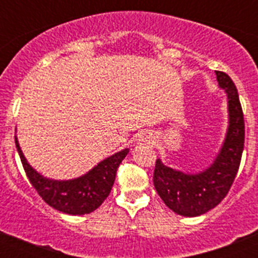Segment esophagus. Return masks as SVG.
I'll list each match as a JSON object with an SVG mask.
<instances>
[{
    "label": "esophagus",
    "mask_w": 258,
    "mask_h": 258,
    "mask_svg": "<svg viewBox=\"0 0 258 258\" xmlns=\"http://www.w3.org/2000/svg\"><path fill=\"white\" fill-rule=\"evenodd\" d=\"M155 141V137L152 136V133H143L140 137V142L145 143V145H152Z\"/></svg>",
    "instance_id": "1"
}]
</instances>
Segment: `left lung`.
I'll return each instance as SVG.
<instances>
[{
    "mask_svg": "<svg viewBox=\"0 0 258 258\" xmlns=\"http://www.w3.org/2000/svg\"><path fill=\"white\" fill-rule=\"evenodd\" d=\"M220 88L225 89L229 103V127L216 160L208 169L187 174L155 164L154 184L159 197L174 213L197 217L218 206L235 179L244 149V117L235 84L229 75L216 71Z\"/></svg>",
    "mask_w": 258,
    "mask_h": 258,
    "instance_id": "left-lung-1",
    "label": "left lung"
}]
</instances>
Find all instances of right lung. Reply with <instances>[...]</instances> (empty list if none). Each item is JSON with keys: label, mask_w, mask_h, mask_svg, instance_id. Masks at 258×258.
I'll list each match as a JSON object with an SVG mask.
<instances>
[{"label": "right lung", "mask_w": 258, "mask_h": 258, "mask_svg": "<svg viewBox=\"0 0 258 258\" xmlns=\"http://www.w3.org/2000/svg\"><path fill=\"white\" fill-rule=\"evenodd\" d=\"M15 145L27 177L38 195L56 211L74 216L92 213L107 199L115 182L118 165L129 152V150L125 149L107 157L79 178L55 181L42 177L29 165L20 150L17 137Z\"/></svg>", "instance_id": "obj_1"}]
</instances>
